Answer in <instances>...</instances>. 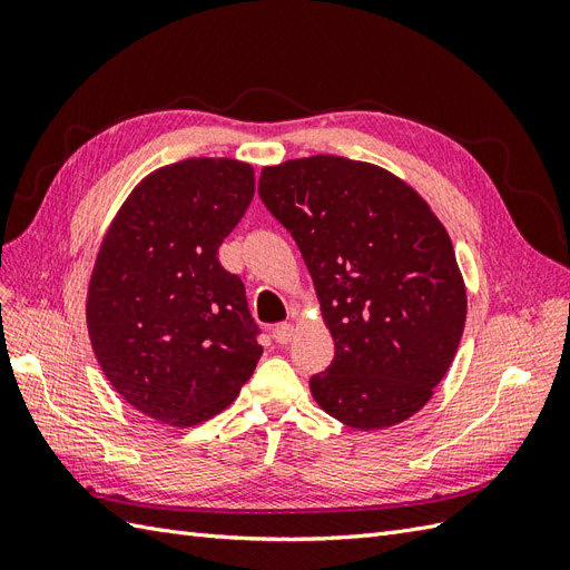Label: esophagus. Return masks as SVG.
I'll list each match as a JSON object with an SVG mask.
<instances>
[{"label":"esophagus","instance_id":"34e87169","mask_svg":"<svg viewBox=\"0 0 570 570\" xmlns=\"http://www.w3.org/2000/svg\"><path fill=\"white\" fill-rule=\"evenodd\" d=\"M292 337H295V325L292 323H278L273 327V340L278 344H287L292 342Z\"/></svg>","mask_w":570,"mask_h":570}]
</instances>
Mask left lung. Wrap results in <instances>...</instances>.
Returning <instances> with one entry per match:
<instances>
[{"label": "left lung", "mask_w": 570, "mask_h": 570, "mask_svg": "<svg viewBox=\"0 0 570 570\" xmlns=\"http://www.w3.org/2000/svg\"><path fill=\"white\" fill-rule=\"evenodd\" d=\"M258 195L295 237L335 342L333 364L308 381L316 404L356 430L411 419L465 325L450 233L387 168L333 154L264 166Z\"/></svg>", "instance_id": "8db88e82"}]
</instances>
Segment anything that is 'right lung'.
Listing matches in <instances>:
<instances>
[{"label":"right lung","mask_w":570,"mask_h":570,"mask_svg":"<svg viewBox=\"0 0 570 570\" xmlns=\"http://www.w3.org/2000/svg\"><path fill=\"white\" fill-rule=\"evenodd\" d=\"M252 199V164L185 159L137 183L101 239L85 304L92 350L114 390L154 421L214 419L264 352L243 281L218 262Z\"/></svg>","instance_id":"add662e5"}]
</instances>
